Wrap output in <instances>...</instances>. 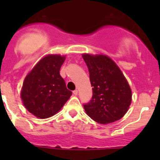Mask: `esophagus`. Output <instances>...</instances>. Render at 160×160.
Instances as JSON below:
<instances>
[{
  "label": "esophagus",
  "mask_w": 160,
  "mask_h": 160,
  "mask_svg": "<svg viewBox=\"0 0 160 160\" xmlns=\"http://www.w3.org/2000/svg\"><path fill=\"white\" fill-rule=\"evenodd\" d=\"M72 93H73V94L75 95V96H77V95L78 94V90H73V91H72Z\"/></svg>",
  "instance_id": "obj_1"
}]
</instances>
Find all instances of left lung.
<instances>
[{"instance_id":"1","label":"left lung","mask_w":160,"mask_h":160,"mask_svg":"<svg viewBox=\"0 0 160 160\" xmlns=\"http://www.w3.org/2000/svg\"><path fill=\"white\" fill-rule=\"evenodd\" d=\"M93 87V96L85 111L90 118L108 124L122 118L128 110L132 91L126 79L115 62L103 55L83 54Z\"/></svg>"}]
</instances>
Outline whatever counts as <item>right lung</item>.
I'll use <instances>...</instances> for the list:
<instances>
[{"label": "right lung", "mask_w": 160, "mask_h": 160, "mask_svg": "<svg viewBox=\"0 0 160 160\" xmlns=\"http://www.w3.org/2000/svg\"><path fill=\"white\" fill-rule=\"evenodd\" d=\"M65 57L49 55L42 59L24 80L21 92L25 108L40 118L58 112L72 95L59 70Z\"/></svg>", "instance_id": "1"}]
</instances>
